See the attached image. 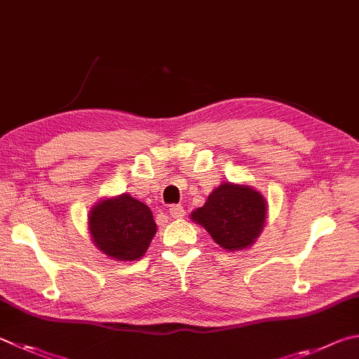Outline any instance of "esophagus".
I'll return each instance as SVG.
<instances>
[{"mask_svg": "<svg viewBox=\"0 0 359 359\" xmlns=\"http://www.w3.org/2000/svg\"><path fill=\"white\" fill-rule=\"evenodd\" d=\"M169 215H171L172 218H182L185 215V210H184V207H182V205L174 204V205L169 207Z\"/></svg>", "mask_w": 359, "mask_h": 359, "instance_id": "obj_1", "label": "esophagus"}]
</instances>
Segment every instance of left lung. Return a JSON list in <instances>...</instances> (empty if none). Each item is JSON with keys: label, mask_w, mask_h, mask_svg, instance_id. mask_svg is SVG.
Listing matches in <instances>:
<instances>
[{"label": "left lung", "mask_w": 359, "mask_h": 359, "mask_svg": "<svg viewBox=\"0 0 359 359\" xmlns=\"http://www.w3.org/2000/svg\"><path fill=\"white\" fill-rule=\"evenodd\" d=\"M266 207L265 198L254 188L224 182L191 213V219L226 251H240L250 248L262 232Z\"/></svg>", "instance_id": "left-lung-1"}]
</instances>
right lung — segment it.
<instances>
[{
  "label": "right lung",
  "instance_id": "add662e5",
  "mask_svg": "<svg viewBox=\"0 0 359 359\" xmlns=\"http://www.w3.org/2000/svg\"><path fill=\"white\" fill-rule=\"evenodd\" d=\"M88 218L94 245L119 262L140 259L157 232L151 208L127 193L100 201Z\"/></svg>",
  "mask_w": 359,
  "mask_h": 359
}]
</instances>
